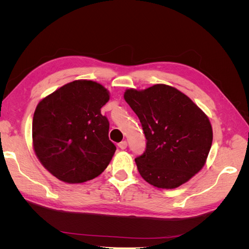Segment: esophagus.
I'll return each instance as SVG.
<instances>
[{"mask_svg":"<svg viewBox=\"0 0 249 249\" xmlns=\"http://www.w3.org/2000/svg\"><path fill=\"white\" fill-rule=\"evenodd\" d=\"M127 146V142L124 140V141H122L120 143H118V147L122 148V149H125Z\"/></svg>","mask_w":249,"mask_h":249,"instance_id":"obj_1","label":"esophagus"}]
</instances>
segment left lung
<instances>
[{
    "label": "left lung",
    "mask_w": 249,
    "mask_h": 249,
    "mask_svg": "<svg viewBox=\"0 0 249 249\" xmlns=\"http://www.w3.org/2000/svg\"><path fill=\"white\" fill-rule=\"evenodd\" d=\"M124 97L145 135L146 149L135 162L148 184L175 189L201 170L213 130L206 113L189 96L172 86L156 84L126 89Z\"/></svg>",
    "instance_id": "obj_1"
}]
</instances>
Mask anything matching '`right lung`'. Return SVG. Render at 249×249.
<instances>
[{
  "label": "right lung",
  "mask_w": 249,
  "mask_h": 249,
  "mask_svg": "<svg viewBox=\"0 0 249 249\" xmlns=\"http://www.w3.org/2000/svg\"><path fill=\"white\" fill-rule=\"evenodd\" d=\"M110 100L102 84L76 80L38 103L32 123L37 159L51 175L69 184L99 177L116 146L109 140V122L101 108Z\"/></svg>",
  "instance_id": "obj_1"
}]
</instances>
